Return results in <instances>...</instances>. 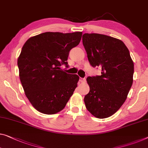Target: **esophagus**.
<instances>
[{
	"instance_id": "34e87169",
	"label": "esophagus",
	"mask_w": 148,
	"mask_h": 148,
	"mask_svg": "<svg viewBox=\"0 0 148 148\" xmlns=\"http://www.w3.org/2000/svg\"><path fill=\"white\" fill-rule=\"evenodd\" d=\"M79 81H80L81 83H85L86 79L85 78H80V79H79Z\"/></svg>"
}]
</instances>
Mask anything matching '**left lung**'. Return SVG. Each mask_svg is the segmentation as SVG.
<instances>
[{
  "mask_svg": "<svg viewBox=\"0 0 148 148\" xmlns=\"http://www.w3.org/2000/svg\"><path fill=\"white\" fill-rule=\"evenodd\" d=\"M83 44L92 67L101 75L88 77L90 91L84 98L88 111L98 119L113 115L126 101L132 85L134 62L128 49L117 38L99 34H84Z\"/></svg>",
  "mask_w": 148,
  "mask_h": 148,
  "instance_id": "obj_1",
  "label": "left lung"
}]
</instances>
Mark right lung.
Returning a JSON list of instances; mask_svg holds the SVG:
<instances>
[{"mask_svg": "<svg viewBox=\"0 0 148 148\" xmlns=\"http://www.w3.org/2000/svg\"><path fill=\"white\" fill-rule=\"evenodd\" d=\"M81 32H45L29 38L18 58L25 95L34 107L45 114L65 108L77 87L79 77L61 71L69 52L79 45Z\"/></svg>", "mask_w": 148, "mask_h": 148, "instance_id": "right-lung-1", "label": "right lung"}]
</instances>
